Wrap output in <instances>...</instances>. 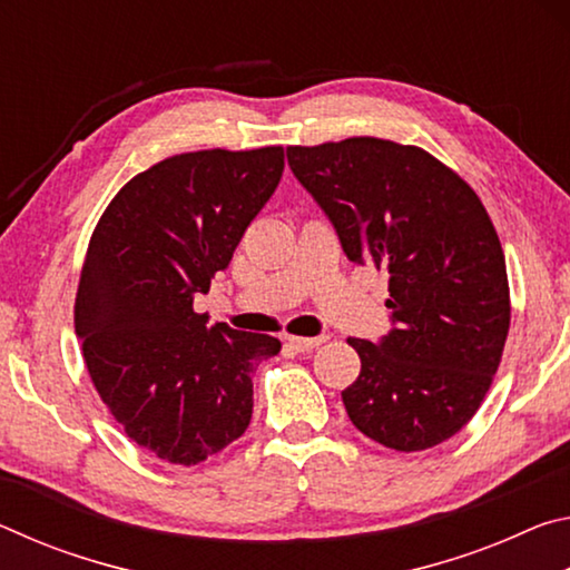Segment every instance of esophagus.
<instances>
[{"label":"esophagus","mask_w":570,"mask_h":570,"mask_svg":"<svg viewBox=\"0 0 570 570\" xmlns=\"http://www.w3.org/2000/svg\"><path fill=\"white\" fill-rule=\"evenodd\" d=\"M324 342V336H288L286 344L292 346L296 352H308V350H316Z\"/></svg>","instance_id":"1"}]
</instances>
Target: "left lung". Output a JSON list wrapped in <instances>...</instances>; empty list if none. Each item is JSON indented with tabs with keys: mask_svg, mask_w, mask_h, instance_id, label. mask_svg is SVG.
Wrapping results in <instances>:
<instances>
[{
	"mask_svg": "<svg viewBox=\"0 0 570 570\" xmlns=\"http://www.w3.org/2000/svg\"><path fill=\"white\" fill-rule=\"evenodd\" d=\"M296 180L354 264L390 272L392 330L346 340L362 372L342 392L354 428L417 452L460 432L498 372L510 326L505 256L485 206L428 150L380 138L286 148Z\"/></svg>",
	"mask_w": 570,
	"mask_h": 570,
	"instance_id": "1",
	"label": "left lung"
}]
</instances>
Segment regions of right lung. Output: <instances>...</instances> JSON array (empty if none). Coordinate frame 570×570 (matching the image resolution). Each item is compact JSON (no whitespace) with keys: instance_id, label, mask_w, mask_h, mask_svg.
Returning <instances> with one entry per match:
<instances>
[{"instance_id":"1","label":"right lung","mask_w":570,"mask_h":570,"mask_svg":"<svg viewBox=\"0 0 570 570\" xmlns=\"http://www.w3.org/2000/svg\"><path fill=\"white\" fill-rule=\"evenodd\" d=\"M282 173V146L183 153L125 183L92 230L75 298L85 364L125 435L173 465L244 435L250 377L282 350L193 312Z\"/></svg>"}]
</instances>
